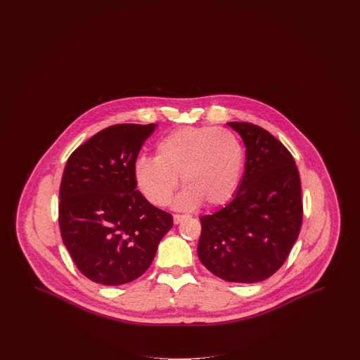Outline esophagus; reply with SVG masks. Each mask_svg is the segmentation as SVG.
<instances>
[{"instance_id":"obj_1","label":"esophagus","mask_w":360,"mask_h":360,"mask_svg":"<svg viewBox=\"0 0 360 360\" xmlns=\"http://www.w3.org/2000/svg\"><path fill=\"white\" fill-rule=\"evenodd\" d=\"M188 216L186 214H174V224H179L182 220H185Z\"/></svg>"}]
</instances>
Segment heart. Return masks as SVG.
I'll list each match as a JSON object with an SVG mask.
<instances>
[{"instance_id":"obj_1","label":"heart","mask_w":360,"mask_h":360,"mask_svg":"<svg viewBox=\"0 0 360 360\" xmlns=\"http://www.w3.org/2000/svg\"><path fill=\"white\" fill-rule=\"evenodd\" d=\"M245 153L236 132L223 127H184L162 137L155 158L135 162L137 188L155 206L167 205L179 178L185 188L176 204L220 206L238 190Z\"/></svg>"}]
</instances>
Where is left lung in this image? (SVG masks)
I'll return each mask as SVG.
<instances>
[{"label": "left lung", "mask_w": 360, "mask_h": 360, "mask_svg": "<svg viewBox=\"0 0 360 360\" xmlns=\"http://www.w3.org/2000/svg\"><path fill=\"white\" fill-rule=\"evenodd\" d=\"M245 146V172L233 200L202 216L198 257L228 282L255 283L275 274L302 225L301 179L290 151L251 122H228Z\"/></svg>", "instance_id": "8db88e82"}]
</instances>
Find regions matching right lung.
I'll return each instance as SVG.
<instances>
[{
	"mask_svg": "<svg viewBox=\"0 0 360 360\" xmlns=\"http://www.w3.org/2000/svg\"><path fill=\"white\" fill-rule=\"evenodd\" d=\"M156 124H116L70 155L59 188V228L78 270L117 286L144 274L172 229L170 213L136 188L134 166Z\"/></svg>",
	"mask_w": 360,
	"mask_h": 360,
	"instance_id": "obj_1",
	"label": "right lung"
}]
</instances>
